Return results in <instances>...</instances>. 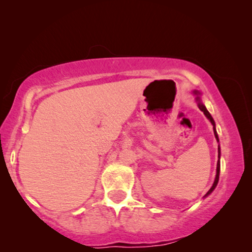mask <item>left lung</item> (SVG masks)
I'll use <instances>...</instances> for the list:
<instances>
[{
	"label": "left lung",
	"instance_id": "obj_1",
	"mask_svg": "<svg viewBox=\"0 0 252 252\" xmlns=\"http://www.w3.org/2000/svg\"><path fill=\"white\" fill-rule=\"evenodd\" d=\"M193 93L195 95H197V97H195V99H197V102H198V106H199V109L202 111V112L204 113V116H206L209 120H210V122L212 123V126H213V132H215V136H216V139H217V141L219 142V138H218V133H217V130H216V123H215V120H213L212 119V117H211V114L209 113V111L207 110V108L206 106H204V104L202 103L201 102V99H200V96H199V94L200 93L198 92V91H193ZM220 147L218 148V157H219V160H218V163H217V174H216V179H215V182H213V185H212V187L210 188V190L208 191V192L204 194V197H208L209 194H210L213 190L216 189V187H217V185H218V181H219V173H220Z\"/></svg>",
	"mask_w": 252,
	"mask_h": 252
}]
</instances>
